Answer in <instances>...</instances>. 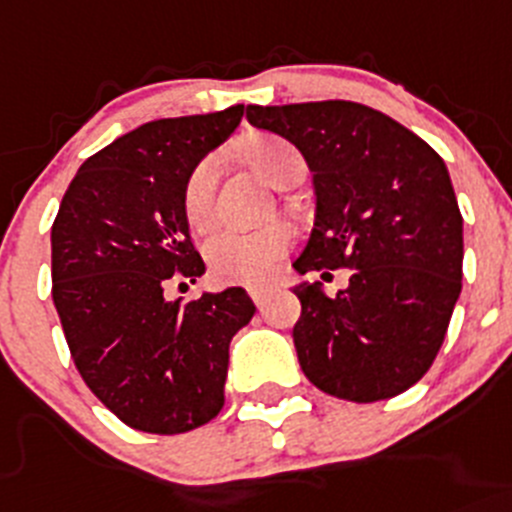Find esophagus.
Masks as SVG:
<instances>
[{
    "mask_svg": "<svg viewBox=\"0 0 512 512\" xmlns=\"http://www.w3.org/2000/svg\"><path fill=\"white\" fill-rule=\"evenodd\" d=\"M247 293H250L252 303H255L257 308H262V305H265V300L270 298L272 290L270 288H262V285H260V288H250V290H247Z\"/></svg>",
    "mask_w": 512,
    "mask_h": 512,
    "instance_id": "1",
    "label": "esophagus"
}]
</instances>
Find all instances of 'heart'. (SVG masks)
I'll list each match as a JSON object with an SVG mask.
<instances>
[{"label": "heart", "instance_id": "b5f03b06", "mask_svg": "<svg viewBox=\"0 0 512 512\" xmlns=\"http://www.w3.org/2000/svg\"><path fill=\"white\" fill-rule=\"evenodd\" d=\"M298 154L290 143L265 138L250 148V159L262 176L278 184L285 166ZM214 186H217V161L204 159L191 171L184 189L186 222L194 229H204L214 217ZM290 227L285 222H270L255 229L222 227L214 229L204 242V257L209 270L222 283L260 285L270 278L280 257L290 245Z\"/></svg>", "mask_w": 512, "mask_h": 512}]
</instances>
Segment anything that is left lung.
<instances>
[{
	"instance_id": "obj_1",
	"label": "left lung",
	"mask_w": 512,
	"mask_h": 512,
	"mask_svg": "<svg viewBox=\"0 0 512 512\" xmlns=\"http://www.w3.org/2000/svg\"><path fill=\"white\" fill-rule=\"evenodd\" d=\"M255 128L288 138L313 171L315 217L293 328L303 374L338 399H391L432 366L462 290V214L450 171L427 141L351 100L247 105Z\"/></svg>"
}]
</instances>
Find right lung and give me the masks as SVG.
Returning <instances> with one entry per match:
<instances>
[{
    "label": "right lung",
    "mask_w": 512,
    "mask_h": 512,
    "mask_svg": "<svg viewBox=\"0 0 512 512\" xmlns=\"http://www.w3.org/2000/svg\"><path fill=\"white\" fill-rule=\"evenodd\" d=\"M245 105L148 121L90 156L52 224V300L80 376L128 427L181 434L224 407L229 343L255 315L242 288L166 298L204 275L184 189ZM184 285V283H181Z\"/></svg>",
    "instance_id": "right-lung-1"
}]
</instances>
